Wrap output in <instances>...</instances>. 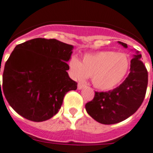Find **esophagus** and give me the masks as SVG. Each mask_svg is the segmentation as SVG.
Returning a JSON list of instances; mask_svg holds the SVG:
<instances>
[{"label": "esophagus", "instance_id": "1", "mask_svg": "<svg viewBox=\"0 0 153 153\" xmlns=\"http://www.w3.org/2000/svg\"><path fill=\"white\" fill-rule=\"evenodd\" d=\"M85 87H86V85H84V84H83V83H78V85H77L78 90H82L83 88H84Z\"/></svg>", "mask_w": 153, "mask_h": 153}]
</instances>
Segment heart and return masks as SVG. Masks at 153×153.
Instances as JSON below:
<instances>
[{
    "mask_svg": "<svg viewBox=\"0 0 153 153\" xmlns=\"http://www.w3.org/2000/svg\"><path fill=\"white\" fill-rule=\"evenodd\" d=\"M69 65L74 79L92 76V83L97 88L108 91L123 81L130 70L131 62L125 53L106 50L86 55L83 62L76 57H72Z\"/></svg>",
    "mask_w": 153,
    "mask_h": 153,
    "instance_id": "obj_1",
    "label": "heart"
}]
</instances>
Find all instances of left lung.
<instances>
[{"mask_svg": "<svg viewBox=\"0 0 153 153\" xmlns=\"http://www.w3.org/2000/svg\"><path fill=\"white\" fill-rule=\"evenodd\" d=\"M125 48L127 44L118 42ZM136 52L131 60L130 73L119 87L107 92H95L94 97L85 105L86 111L95 121L112 125L127 119L141 106L148 85V72Z\"/></svg>", "mask_w": 153, "mask_h": 153, "instance_id": "left-lung-1", "label": "left lung"}]
</instances>
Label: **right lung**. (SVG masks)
I'll return each mask as SVG.
<instances>
[{"instance_id":"obj_1","label":"right lung","mask_w":153,"mask_h":153,"mask_svg":"<svg viewBox=\"0 0 153 153\" xmlns=\"http://www.w3.org/2000/svg\"><path fill=\"white\" fill-rule=\"evenodd\" d=\"M73 49L42 38L16 45L5 63L1 94L18 114L39 122L57 114L66 93L77 88L67 73Z\"/></svg>"}]
</instances>
